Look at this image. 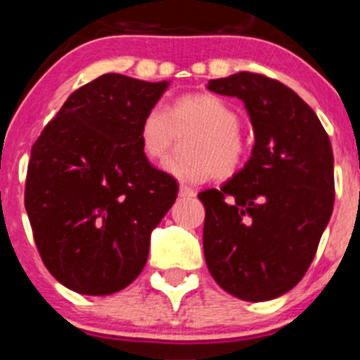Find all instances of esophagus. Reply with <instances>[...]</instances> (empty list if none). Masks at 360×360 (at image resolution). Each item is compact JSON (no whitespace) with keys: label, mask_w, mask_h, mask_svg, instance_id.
Listing matches in <instances>:
<instances>
[{"label":"esophagus","mask_w":360,"mask_h":360,"mask_svg":"<svg viewBox=\"0 0 360 360\" xmlns=\"http://www.w3.org/2000/svg\"><path fill=\"white\" fill-rule=\"evenodd\" d=\"M180 196H196V191L193 189V187L182 184V186H180Z\"/></svg>","instance_id":"1"}]
</instances>
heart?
<instances>
[{
  "instance_id": "1",
  "label": "heart",
  "mask_w": 360,
  "mask_h": 360,
  "mask_svg": "<svg viewBox=\"0 0 360 360\" xmlns=\"http://www.w3.org/2000/svg\"><path fill=\"white\" fill-rule=\"evenodd\" d=\"M241 117L229 101L211 91L178 95L165 110L153 106L139 124V146L148 160L167 157L176 135L191 131L184 141L186 155L165 162L180 180L203 182L238 174L249 157V142L240 129Z\"/></svg>"
}]
</instances>
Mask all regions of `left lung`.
<instances>
[{"instance_id": "obj_1", "label": "left lung", "mask_w": 360, "mask_h": 360, "mask_svg": "<svg viewBox=\"0 0 360 360\" xmlns=\"http://www.w3.org/2000/svg\"><path fill=\"white\" fill-rule=\"evenodd\" d=\"M209 90L238 97L256 144L243 169L198 195L205 207V263L225 292L269 301L292 290L316 256L335 200L328 133L294 90L263 73L212 79Z\"/></svg>"}]
</instances>
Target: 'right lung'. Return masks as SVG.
<instances>
[{
  "label": "right lung",
  "mask_w": 360,
  "mask_h": 360,
  "mask_svg": "<svg viewBox=\"0 0 360 360\" xmlns=\"http://www.w3.org/2000/svg\"><path fill=\"white\" fill-rule=\"evenodd\" d=\"M167 82L104 73L73 91L30 151L25 209L44 266L70 290L108 295L136 279L151 231L178 195L142 155L139 124Z\"/></svg>",
  "instance_id": "obj_1"
}]
</instances>
